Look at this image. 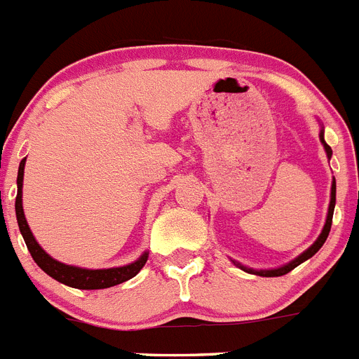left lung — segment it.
Returning a JSON list of instances; mask_svg holds the SVG:
<instances>
[{
    "label": "left lung",
    "mask_w": 359,
    "mask_h": 359,
    "mask_svg": "<svg viewBox=\"0 0 359 359\" xmlns=\"http://www.w3.org/2000/svg\"><path fill=\"white\" fill-rule=\"evenodd\" d=\"M320 142L323 144V149H325V152H327V158L332 156V151L331 147H329L327 144H325V140H323V131H320ZM334 205H336V182L332 180V185H331V201H329V212H327V219H325V224H323V230L322 233L318 236V239L315 241V243L311 244L309 248L306 250L304 253H300V255L294 259V261L287 262L286 266H282V268H275V269H252V268H246V266L239 264V262L233 261V264L239 266L243 271H248V273H253V275H261V277H280V275H286L290 273L291 269L297 268L298 264H302L304 261H307V259H311V257L315 255L316 252H318L320 248L323 246V243H325V239H327L329 231H331V224H332V212H334Z\"/></svg>",
    "instance_id": "8db88e82"
}]
</instances>
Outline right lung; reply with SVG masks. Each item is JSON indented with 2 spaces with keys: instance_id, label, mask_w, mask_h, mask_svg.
Instances as JSON below:
<instances>
[{
  "instance_id": "obj_1",
  "label": "right lung",
  "mask_w": 359,
  "mask_h": 359,
  "mask_svg": "<svg viewBox=\"0 0 359 359\" xmlns=\"http://www.w3.org/2000/svg\"><path fill=\"white\" fill-rule=\"evenodd\" d=\"M25 161L27 158L21 160L18 170V196H15V217H18L19 230L23 236L27 248L30 252L32 259L36 261V264L43 269L44 273H48L50 277L59 280L61 284H66L69 287H77V290H104V287L116 286L122 282L129 280L135 277L138 271L147 262L149 253L145 252L138 261L131 262L128 266H120V268H107V269H86L77 268V266H68L62 262L55 261L53 257L44 252L37 244L36 237L32 236V230L28 228L27 217L23 212V174H25Z\"/></svg>"
}]
</instances>
